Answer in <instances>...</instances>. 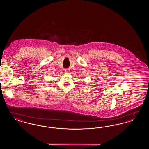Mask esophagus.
Returning <instances> with one entry per match:
<instances>
[{"label":"esophagus","mask_w":149,"mask_h":149,"mask_svg":"<svg viewBox=\"0 0 149 149\" xmlns=\"http://www.w3.org/2000/svg\"><path fill=\"white\" fill-rule=\"evenodd\" d=\"M65 71H66V72H69V69H65Z\"/></svg>","instance_id":"obj_1"}]
</instances>
